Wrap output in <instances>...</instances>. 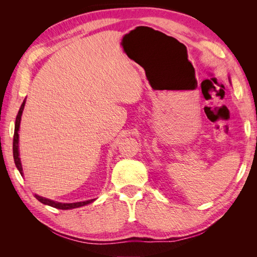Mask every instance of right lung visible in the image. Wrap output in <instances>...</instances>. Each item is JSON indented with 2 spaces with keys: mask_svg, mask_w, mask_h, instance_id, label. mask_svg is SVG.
I'll return each instance as SVG.
<instances>
[{
  "mask_svg": "<svg viewBox=\"0 0 257 257\" xmlns=\"http://www.w3.org/2000/svg\"><path fill=\"white\" fill-rule=\"evenodd\" d=\"M25 104H26V99L23 100V103L20 106V109L18 111L17 114V118H16V122H15V132H14V141H13V154H14V161H15V164H16V167L18 168L19 173L22 176V166H21V162H20V158H19V134H18V131H19V126H20V120H21V114L23 111V108H25ZM36 199H38L41 201V203L45 204V205H48L51 206L53 208H57V209H62V210H68V209H74V208H78V207H82L84 205H88L92 201H94L95 199H90V200H85V201H79V203H72V204H63V203H58V201H54L48 198H45L42 196H38L35 195Z\"/></svg>",
  "mask_w": 257,
  "mask_h": 257,
  "instance_id": "right-lung-1",
  "label": "right lung"
}]
</instances>
